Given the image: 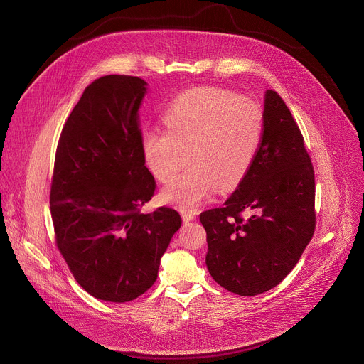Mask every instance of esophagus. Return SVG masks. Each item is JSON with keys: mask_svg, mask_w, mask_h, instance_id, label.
Wrapping results in <instances>:
<instances>
[{"mask_svg": "<svg viewBox=\"0 0 364 364\" xmlns=\"http://www.w3.org/2000/svg\"><path fill=\"white\" fill-rule=\"evenodd\" d=\"M181 218L187 223V222H191L196 219V213L194 212H181Z\"/></svg>", "mask_w": 364, "mask_h": 364, "instance_id": "esophagus-1", "label": "esophagus"}]
</instances>
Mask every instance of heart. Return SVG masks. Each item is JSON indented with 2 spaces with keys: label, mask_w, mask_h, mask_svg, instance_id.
<instances>
[{
  "label": "heart",
  "mask_w": 364,
  "mask_h": 364,
  "mask_svg": "<svg viewBox=\"0 0 364 364\" xmlns=\"http://www.w3.org/2000/svg\"><path fill=\"white\" fill-rule=\"evenodd\" d=\"M166 129L141 134L142 159L161 183L171 181L186 160L190 167L161 198L193 210L216 190L237 188L249 174L264 134L262 111L235 92L204 86L178 95L163 115ZM188 157H185V152Z\"/></svg>",
  "instance_id": "b5f03b06"
}]
</instances>
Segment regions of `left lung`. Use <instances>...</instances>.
<instances>
[{
  "label": "left lung",
  "instance_id": "left-lung-1",
  "mask_svg": "<svg viewBox=\"0 0 364 364\" xmlns=\"http://www.w3.org/2000/svg\"><path fill=\"white\" fill-rule=\"evenodd\" d=\"M262 117V141L249 174L223 207L200 215L207 269L220 287L242 296L277 287L298 264L316 228L314 168L275 90L265 92ZM243 211L250 212L247 220Z\"/></svg>",
  "mask_w": 364,
  "mask_h": 364
}]
</instances>
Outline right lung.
Listing matches in <instances>:
<instances>
[{"instance_id": "obj_1", "label": "right lung", "mask_w": 364, "mask_h": 364, "mask_svg": "<svg viewBox=\"0 0 364 364\" xmlns=\"http://www.w3.org/2000/svg\"><path fill=\"white\" fill-rule=\"evenodd\" d=\"M146 82L109 75L92 82L58 144L50 190L56 243L92 296L128 302L148 291L181 226L170 207L144 215L155 180L139 146Z\"/></svg>"}]
</instances>
